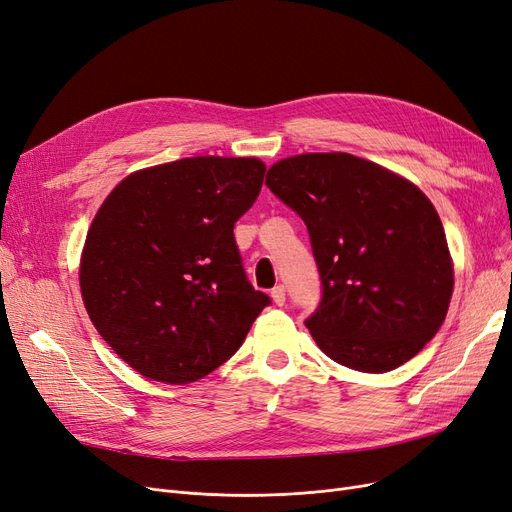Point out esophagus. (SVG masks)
<instances>
[{
    "label": "esophagus",
    "instance_id": "34e87169",
    "mask_svg": "<svg viewBox=\"0 0 512 512\" xmlns=\"http://www.w3.org/2000/svg\"><path fill=\"white\" fill-rule=\"evenodd\" d=\"M270 295H272V299H274V304H276V306H285V301H287V291H285V287H280V285H278V287H274Z\"/></svg>",
    "mask_w": 512,
    "mask_h": 512
}]
</instances>
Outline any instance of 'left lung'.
I'll use <instances>...</instances> for the list:
<instances>
[{"label": "left lung", "instance_id": "8db88e82", "mask_svg": "<svg viewBox=\"0 0 512 512\" xmlns=\"http://www.w3.org/2000/svg\"><path fill=\"white\" fill-rule=\"evenodd\" d=\"M306 223L323 297L306 318L335 363L386 373L441 329L453 291L443 223L413 183L352 154H301L268 170Z\"/></svg>", "mask_w": 512, "mask_h": 512}]
</instances>
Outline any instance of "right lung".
<instances>
[{"label": "right lung", "mask_w": 512, "mask_h": 512, "mask_svg": "<svg viewBox=\"0 0 512 512\" xmlns=\"http://www.w3.org/2000/svg\"><path fill=\"white\" fill-rule=\"evenodd\" d=\"M263 175L257 158H183L132 173L99 208L82 253L84 306L149 380L189 384L215 371L272 304L246 278L234 238Z\"/></svg>", "instance_id": "1"}]
</instances>
